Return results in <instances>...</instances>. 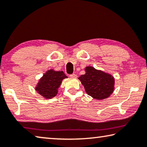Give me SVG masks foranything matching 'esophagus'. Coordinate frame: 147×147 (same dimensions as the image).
I'll return each mask as SVG.
<instances>
[{
	"instance_id": "34e87169",
	"label": "esophagus",
	"mask_w": 147,
	"mask_h": 147,
	"mask_svg": "<svg viewBox=\"0 0 147 147\" xmlns=\"http://www.w3.org/2000/svg\"><path fill=\"white\" fill-rule=\"evenodd\" d=\"M69 76L72 78H76V76H76V74H70Z\"/></svg>"
}]
</instances>
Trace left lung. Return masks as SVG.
<instances>
[{
    "label": "left lung",
    "mask_w": 147,
    "mask_h": 147,
    "mask_svg": "<svg viewBox=\"0 0 147 147\" xmlns=\"http://www.w3.org/2000/svg\"><path fill=\"white\" fill-rule=\"evenodd\" d=\"M85 74L78 79L84 87L86 94L98 100L108 98L115 90V80L113 76L92 66L84 69Z\"/></svg>",
    "instance_id": "8db88e82"
}]
</instances>
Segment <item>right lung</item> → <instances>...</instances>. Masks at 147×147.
<instances>
[{"label": "right lung", "instance_id": "right-lung-1", "mask_svg": "<svg viewBox=\"0 0 147 147\" xmlns=\"http://www.w3.org/2000/svg\"><path fill=\"white\" fill-rule=\"evenodd\" d=\"M68 78L63 71H56L53 69L48 70L39 79L35 86V90L45 99H52L58 93L63 79Z\"/></svg>", "mask_w": 147, "mask_h": 147}]
</instances>
